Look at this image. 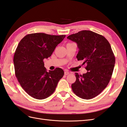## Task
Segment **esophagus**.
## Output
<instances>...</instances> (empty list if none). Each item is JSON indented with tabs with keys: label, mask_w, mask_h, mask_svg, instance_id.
<instances>
[{
	"label": "esophagus",
	"mask_w": 127,
	"mask_h": 127,
	"mask_svg": "<svg viewBox=\"0 0 127 127\" xmlns=\"http://www.w3.org/2000/svg\"><path fill=\"white\" fill-rule=\"evenodd\" d=\"M70 74V72H68V71H65V72H64V75H69Z\"/></svg>",
	"instance_id": "esophagus-1"
}]
</instances>
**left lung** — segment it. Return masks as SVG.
Returning <instances> with one entry per match:
<instances>
[{"mask_svg": "<svg viewBox=\"0 0 127 127\" xmlns=\"http://www.w3.org/2000/svg\"><path fill=\"white\" fill-rule=\"evenodd\" d=\"M67 38L76 43L77 60L83 61V65H87L86 74L75 72L72 91L81 98L92 99L106 87L111 78L115 57L111 46L105 37L90 31H80Z\"/></svg>", "mask_w": 127, "mask_h": 127, "instance_id": "1", "label": "left lung"}]
</instances>
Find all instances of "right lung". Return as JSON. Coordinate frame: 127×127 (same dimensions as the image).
Returning <instances> with one entry per match:
<instances>
[{"mask_svg": "<svg viewBox=\"0 0 127 127\" xmlns=\"http://www.w3.org/2000/svg\"><path fill=\"white\" fill-rule=\"evenodd\" d=\"M65 37V35L33 33L27 35L19 42L13 57L15 75L21 87L33 98H47L63 77V69L57 68L47 72L43 60L51 56Z\"/></svg>", "mask_w": 127, "mask_h": 127, "instance_id": "add662e5", "label": "right lung"}]
</instances>
